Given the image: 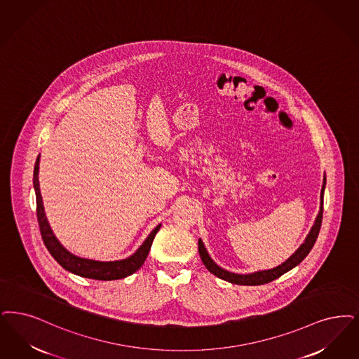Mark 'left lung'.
<instances>
[{"label":"left lung","instance_id":"1","mask_svg":"<svg viewBox=\"0 0 359 359\" xmlns=\"http://www.w3.org/2000/svg\"><path fill=\"white\" fill-rule=\"evenodd\" d=\"M325 187H326V177L323 179V186L320 191V210L319 214L316 216V223L313 226V229L310 231V233L307 235L304 243L297 250L295 254H292V257L287 259L285 263H282L280 266H278L276 269L273 270H267V271H259L255 273H248V275H239V273H229L223 269H220L217 264L214 263V260L210 258L208 252L205 251V247L201 241H199V254H201V262L204 263V266L207 267V270L210 273H214L217 278L227 280L230 283L235 285H242V286H260V285H266L275 280L276 278L282 276L283 273L290 271L291 269H294L295 266H298L303 259L309 255V252L311 251V248L314 247L318 238V233L320 230V224H322V217H323V192H325Z\"/></svg>","mask_w":359,"mask_h":359}]
</instances>
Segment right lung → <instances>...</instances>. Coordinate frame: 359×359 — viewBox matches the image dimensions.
Instances as JSON below:
<instances>
[{
    "label": "right lung",
    "mask_w": 359,
    "mask_h": 359,
    "mask_svg": "<svg viewBox=\"0 0 359 359\" xmlns=\"http://www.w3.org/2000/svg\"><path fill=\"white\" fill-rule=\"evenodd\" d=\"M39 163H40V156L36 160L34 173H33V186L36 191V204H37V220H39V227H40L43 244L58 264L79 276L96 279V280H115V279H121L136 273L143 266L145 259L148 257V252L151 250L155 235L160 230V226L149 233V236L145 239L142 247L132 257L124 260L96 262L90 259L74 257L58 243L56 236L53 235L46 222L45 212H43V199L40 194V184H39Z\"/></svg>",
    "instance_id": "obj_1"
}]
</instances>
